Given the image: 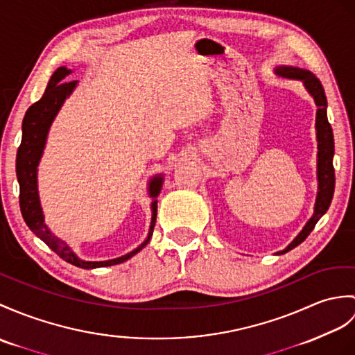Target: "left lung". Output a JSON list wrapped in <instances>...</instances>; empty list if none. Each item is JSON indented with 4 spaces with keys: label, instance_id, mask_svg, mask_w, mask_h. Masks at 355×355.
Masks as SVG:
<instances>
[{
    "label": "left lung",
    "instance_id": "8db88e82",
    "mask_svg": "<svg viewBox=\"0 0 355 355\" xmlns=\"http://www.w3.org/2000/svg\"><path fill=\"white\" fill-rule=\"evenodd\" d=\"M275 76L287 78V80H298L306 87L310 96L315 100V104L318 107L316 110V140H318V193H316V202L315 209H313V215L307 220V224L298 233L293 241L286 246L284 250L275 252L277 255H282L293 250L295 246H298L306 241L307 236L313 232V228L318 224V220L322 218L329 204L333 200L334 193V168H333V157H334V137H333V128L329 125L327 118V96L324 92V87L320 85V81L313 76V73L307 69L295 68V66L279 64L275 66Z\"/></svg>",
    "mask_w": 355,
    "mask_h": 355
}]
</instances>
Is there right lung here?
I'll return each mask as SVG.
<instances>
[{
  "instance_id": "obj_1",
  "label": "right lung",
  "mask_w": 355,
  "mask_h": 355,
  "mask_svg": "<svg viewBox=\"0 0 355 355\" xmlns=\"http://www.w3.org/2000/svg\"><path fill=\"white\" fill-rule=\"evenodd\" d=\"M71 72L72 71L66 68V66L57 68L48 81L44 96L40 98L37 103L33 104L27 110L26 116H24L22 140L21 146L18 148V154H16V177H18L19 183L21 213L31 232L35 233L40 241H44L49 248L59 255V257H62L64 261L71 263V265L81 269H95L119 265V263L127 261L128 259L133 257V255H136L140 250L145 248L148 242L151 241L155 218H157V196L162 191L164 178L163 174H157L155 177L150 178V183H148V195H150L153 202L151 224L146 239L136 250L130 251L125 255H121L118 259L104 261H86L83 259H80L68 243L62 241L60 237H57L51 230L48 228V225L45 224L44 210L42 205H40L39 198L37 168L40 159H42L44 155L49 128H51L57 113L60 112L63 103L68 100L78 85V81H63L64 77L69 76Z\"/></svg>"
}]
</instances>
